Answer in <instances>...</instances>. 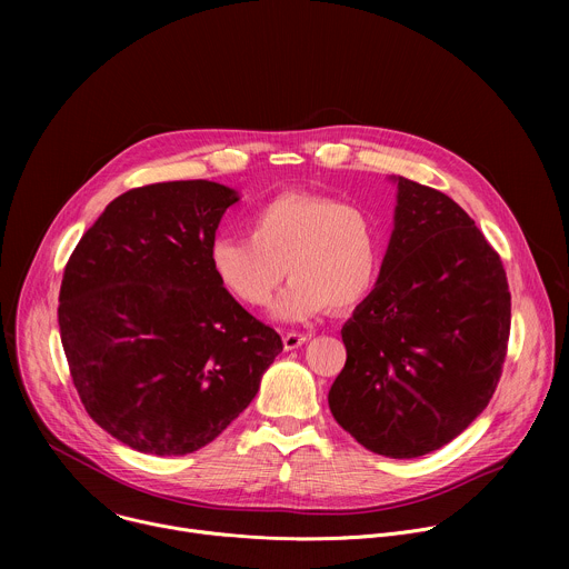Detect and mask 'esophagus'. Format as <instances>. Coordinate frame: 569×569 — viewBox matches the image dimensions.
Instances as JSON below:
<instances>
[{
    "label": "esophagus",
    "instance_id": "34e87169",
    "mask_svg": "<svg viewBox=\"0 0 569 569\" xmlns=\"http://www.w3.org/2000/svg\"><path fill=\"white\" fill-rule=\"evenodd\" d=\"M306 340H310V336H306V333H288V336H283V347H286V351H292V349H299Z\"/></svg>",
    "mask_w": 569,
    "mask_h": 569
}]
</instances>
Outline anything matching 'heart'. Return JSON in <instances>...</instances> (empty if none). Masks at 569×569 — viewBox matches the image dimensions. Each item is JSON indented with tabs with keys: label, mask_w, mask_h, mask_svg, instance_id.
Segmentation results:
<instances>
[{
	"label": "heart",
	"mask_w": 569,
	"mask_h": 569,
	"mask_svg": "<svg viewBox=\"0 0 569 569\" xmlns=\"http://www.w3.org/2000/svg\"><path fill=\"white\" fill-rule=\"evenodd\" d=\"M248 236H218L209 263L218 283L240 303L266 306L288 274L290 286L272 306L281 321H303L329 306L362 301L380 270L373 220L358 207L312 193H281L248 220Z\"/></svg>",
	"instance_id": "b5f03b06"
}]
</instances>
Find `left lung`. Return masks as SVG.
I'll list each match as a JSON object with an SVG mask.
<instances>
[{
  "label": "left lung",
  "mask_w": 569,
  "mask_h": 569,
  "mask_svg": "<svg viewBox=\"0 0 569 569\" xmlns=\"http://www.w3.org/2000/svg\"><path fill=\"white\" fill-rule=\"evenodd\" d=\"M380 277L345 323L336 421L367 450L412 459L461 435L507 358L511 292L500 254L446 193L396 178Z\"/></svg>",
  "instance_id": "8db88e82"
}]
</instances>
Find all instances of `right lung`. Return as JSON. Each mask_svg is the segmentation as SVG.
<instances>
[{
	"label": "right lung",
	"mask_w": 569,
	"mask_h": 569,
	"mask_svg": "<svg viewBox=\"0 0 569 569\" xmlns=\"http://www.w3.org/2000/svg\"><path fill=\"white\" fill-rule=\"evenodd\" d=\"M233 202V189L209 180L130 189L64 266L58 323L73 387L132 450L176 457L211 443L283 351L211 270L209 248Z\"/></svg>",
	"instance_id": "add662e5"
}]
</instances>
